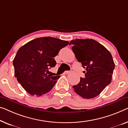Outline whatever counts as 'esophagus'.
Masks as SVG:
<instances>
[{"label":"esophagus","mask_w":128,"mask_h":128,"mask_svg":"<svg viewBox=\"0 0 128 128\" xmlns=\"http://www.w3.org/2000/svg\"><path fill=\"white\" fill-rule=\"evenodd\" d=\"M70 72V71H69V70H66V71L64 72V74H69Z\"/></svg>","instance_id":"esophagus-1"}]
</instances>
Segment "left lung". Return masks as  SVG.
<instances>
[{
    "label": "left lung",
    "mask_w": 128,
    "mask_h": 128,
    "mask_svg": "<svg viewBox=\"0 0 128 128\" xmlns=\"http://www.w3.org/2000/svg\"><path fill=\"white\" fill-rule=\"evenodd\" d=\"M70 45H73L76 59L86 69L85 78L73 86L74 91L83 98H95L112 82L115 64L111 53L92 39H76Z\"/></svg>",
    "instance_id": "obj_1"
}]
</instances>
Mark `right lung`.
I'll use <instances>...</instances> for the list:
<instances>
[{
	"instance_id": "obj_1",
	"label": "right lung",
	"mask_w": 128,
	"mask_h": 128,
	"mask_svg": "<svg viewBox=\"0 0 128 128\" xmlns=\"http://www.w3.org/2000/svg\"><path fill=\"white\" fill-rule=\"evenodd\" d=\"M68 41L51 37L32 40L20 47L13 60L15 76L28 94L41 96L51 90L60 76L48 75L54 58Z\"/></svg>"
}]
</instances>
